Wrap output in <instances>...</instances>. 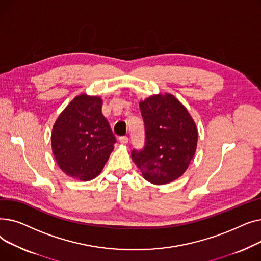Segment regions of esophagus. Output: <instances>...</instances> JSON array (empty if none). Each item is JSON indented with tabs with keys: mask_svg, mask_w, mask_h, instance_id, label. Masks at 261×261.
<instances>
[{
	"mask_svg": "<svg viewBox=\"0 0 261 261\" xmlns=\"http://www.w3.org/2000/svg\"><path fill=\"white\" fill-rule=\"evenodd\" d=\"M128 141H129V139L127 138V136H120V138H119V142L121 144H127Z\"/></svg>",
	"mask_w": 261,
	"mask_h": 261,
	"instance_id": "esophagus-1",
	"label": "esophagus"
}]
</instances>
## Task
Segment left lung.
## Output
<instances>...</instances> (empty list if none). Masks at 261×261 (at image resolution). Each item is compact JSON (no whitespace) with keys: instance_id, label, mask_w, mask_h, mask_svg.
Returning a JSON list of instances; mask_svg holds the SVG:
<instances>
[{"instance_id":"1","label":"left lung","mask_w":261,"mask_h":261,"mask_svg":"<svg viewBox=\"0 0 261 261\" xmlns=\"http://www.w3.org/2000/svg\"><path fill=\"white\" fill-rule=\"evenodd\" d=\"M146 146L131 154L144 179L154 185L175 181L187 170L198 143L196 122L172 94H155L140 101Z\"/></svg>"}]
</instances>
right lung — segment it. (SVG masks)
<instances>
[{
    "label": "right lung",
    "mask_w": 261,
    "mask_h": 261,
    "mask_svg": "<svg viewBox=\"0 0 261 261\" xmlns=\"http://www.w3.org/2000/svg\"><path fill=\"white\" fill-rule=\"evenodd\" d=\"M99 96L80 94L55 121L53 154L60 169L80 181L97 176L114 149L116 139L101 112Z\"/></svg>",
    "instance_id": "1"
}]
</instances>
